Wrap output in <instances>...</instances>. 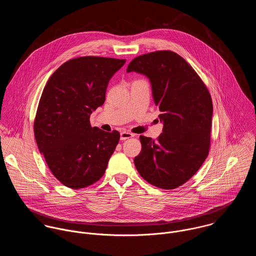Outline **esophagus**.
I'll use <instances>...</instances> for the list:
<instances>
[{
  "label": "esophagus",
  "mask_w": 256,
  "mask_h": 256,
  "mask_svg": "<svg viewBox=\"0 0 256 256\" xmlns=\"http://www.w3.org/2000/svg\"><path fill=\"white\" fill-rule=\"evenodd\" d=\"M133 137H134V134L130 133L128 131H123L120 134V139L121 140H127V139H130V138H133Z\"/></svg>",
  "instance_id": "obj_1"
}]
</instances>
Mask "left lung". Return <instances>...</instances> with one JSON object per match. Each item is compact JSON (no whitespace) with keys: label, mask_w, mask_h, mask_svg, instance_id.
<instances>
[{"label":"left lung","mask_w":256,"mask_h":256,"mask_svg":"<svg viewBox=\"0 0 256 256\" xmlns=\"http://www.w3.org/2000/svg\"><path fill=\"white\" fill-rule=\"evenodd\" d=\"M150 78L162 133L140 136L142 150L134 158L141 176L154 186L174 189L188 182L208 156L213 102L195 70L176 52L160 50L134 58L127 72Z\"/></svg>","instance_id":"1"}]
</instances>
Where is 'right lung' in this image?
I'll list each match as a JSON object with an SVG mask.
<instances>
[{
  "instance_id": "add662e5",
  "label": "right lung",
  "mask_w": 256,
  "mask_h": 256,
  "mask_svg": "<svg viewBox=\"0 0 256 256\" xmlns=\"http://www.w3.org/2000/svg\"><path fill=\"white\" fill-rule=\"evenodd\" d=\"M125 62L98 56L74 58L52 74L44 86L34 137L53 176L69 188L90 186L106 172L120 134L92 127L90 116L104 104L108 82Z\"/></svg>"
}]
</instances>
